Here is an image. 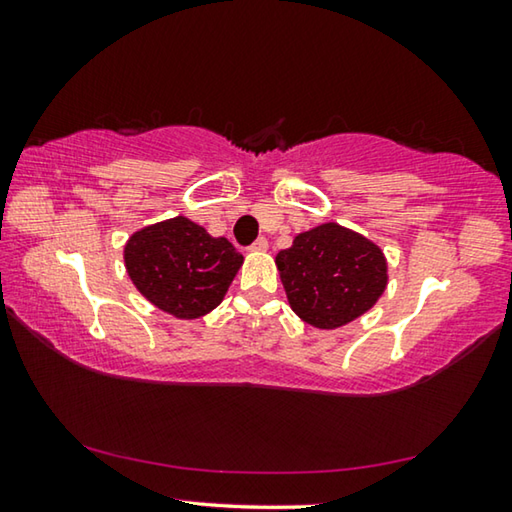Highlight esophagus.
<instances>
[{
  "label": "esophagus",
  "mask_w": 512,
  "mask_h": 512,
  "mask_svg": "<svg viewBox=\"0 0 512 512\" xmlns=\"http://www.w3.org/2000/svg\"><path fill=\"white\" fill-rule=\"evenodd\" d=\"M268 248V241L264 239V237H259L253 246H250V250H253V253H264V250Z\"/></svg>",
  "instance_id": "1"
}]
</instances>
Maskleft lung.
<instances>
[{"instance_id":"obj_1","label":"left lung","mask_w":512,"mask_h":512,"mask_svg":"<svg viewBox=\"0 0 512 512\" xmlns=\"http://www.w3.org/2000/svg\"><path fill=\"white\" fill-rule=\"evenodd\" d=\"M289 305L305 323L336 329L375 307L388 284L377 244L339 223H323L275 257Z\"/></svg>"}]
</instances>
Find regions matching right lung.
Returning a JSON list of instances; mask_svg holds the SVG:
<instances>
[{"label": "right lung", "mask_w": 512, "mask_h": 512, "mask_svg": "<svg viewBox=\"0 0 512 512\" xmlns=\"http://www.w3.org/2000/svg\"><path fill=\"white\" fill-rule=\"evenodd\" d=\"M124 264L151 305L194 320L221 305L244 255L187 216H173L133 232L124 246Z\"/></svg>", "instance_id": "add662e5"}]
</instances>
